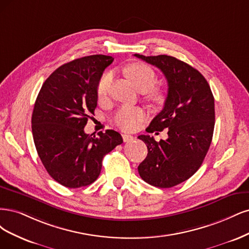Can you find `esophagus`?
I'll list each match as a JSON object with an SVG mask.
<instances>
[{"label": "esophagus", "instance_id": "34e87169", "mask_svg": "<svg viewBox=\"0 0 249 249\" xmlns=\"http://www.w3.org/2000/svg\"><path fill=\"white\" fill-rule=\"evenodd\" d=\"M122 138H123V141L124 142H130L133 140V136L130 135V134H126V133H123L122 134Z\"/></svg>", "mask_w": 249, "mask_h": 249}]
</instances>
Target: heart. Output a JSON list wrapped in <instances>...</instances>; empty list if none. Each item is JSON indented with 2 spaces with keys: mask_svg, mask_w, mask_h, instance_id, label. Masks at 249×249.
Instances as JSON below:
<instances>
[{
  "mask_svg": "<svg viewBox=\"0 0 249 249\" xmlns=\"http://www.w3.org/2000/svg\"><path fill=\"white\" fill-rule=\"evenodd\" d=\"M126 75L136 88V90L145 93L148 92V98L154 102H161L164 99V94L158 89H152L155 82L156 75L154 70L142 63H133L126 68ZM113 82V73L107 71L104 73L97 84V97L99 100H104L109 93ZM146 118L145 110L140 107H123L117 110L114 117V122L121 129L131 131L138 128L140 123Z\"/></svg>",
  "mask_w": 249,
  "mask_h": 249,
  "instance_id": "1",
  "label": "heart"
}]
</instances>
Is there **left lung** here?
<instances>
[{"label": "left lung", "mask_w": 249, "mask_h": 249, "mask_svg": "<svg viewBox=\"0 0 249 249\" xmlns=\"http://www.w3.org/2000/svg\"><path fill=\"white\" fill-rule=\"evenodd\" d=\"M134 57L161 70L168 86L162 110L146 129H166L167 139L139 136L148 148L139 174L152 186L171 188L189 179L204 161L214 130V97L206 78L187 63L166 54Z\"/></svg>", "instance_id": "8db88e82"}]
</instances>
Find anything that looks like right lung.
Here are the masks:
<instances>
[{"instance_id": "add662e5", "label": "right lung", "mask_w": 249, "mask_h": 249, "mask_svg": "<svg viewBox=\"0 0 249 249\" xmlns=\"http://www.w3.org/2000/svg\"><path fill=\"white\" fill-rule=\"evenodd\" d=\"M110 55L93 54L64 64L46 78L32 115L37 153L51 177L68 188L90 185L101 172L102 159L123 139L115 130L98 136L84 128L97 107V84Z\"/></svg>"}]
</instances>
